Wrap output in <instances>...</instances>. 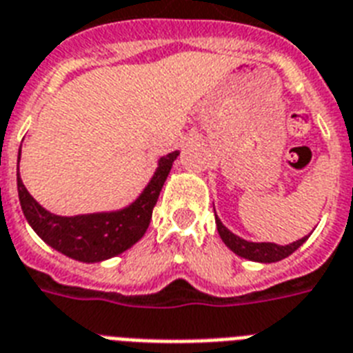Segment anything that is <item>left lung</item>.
<instances>
[{
  "instance_id": "obj_1",
  "label": "left lung",
  "mask_w": 353,
  "mask_h": 353,
  "mask_svg": "<svg viewBox=\"0 0 353 353\" xmlns=\"http://www.w3.org/2000/svg\"><path fill=\"white\" fill-rule=\"evenodd\" d=\"M216 230H219V235L224 241V244L230 248L231 252L236 253L239 256H244V259H250V261L255 262H277L286 259L288 255H292L299 246H303L304 241L308 236H303L301 241L292 242L288 246H279V244H273V242H248L241 236L233 235L221 221L219 216L215 215Z\"/></svg>"
}]
</instances>
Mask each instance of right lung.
<instances>
[{
    "instance_id": "obj_1",
    "label": "right lung",
    "mask_w": 353,
    "mask_h": 353,
    "mask_svg": "<svg viewBox=\"0 0 353 353\" xmlns=\"http://www.w3.org/2000/svg\"><path fill=\"white\" fill-rule=\"evenodd\" d=\"M179 157V151L160 159L159 169L143 190V193L129 208L114 213H94V215L58 216L45 211L25 190L19 179L18 168V194L25 219L32 230L49 246L63 255L81 262H100L125 252L137 244L149 228L153 208L159 200L162 185L168 179L171 165ZM19 165V154H18Z\"/></svg>"
}]
</instances>
